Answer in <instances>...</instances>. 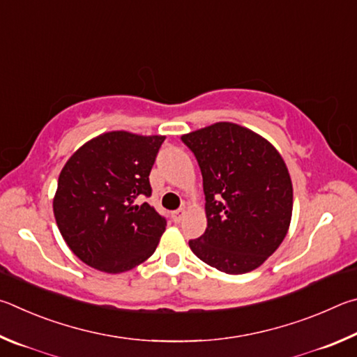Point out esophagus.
Instances as JSON below:
<instances>
[{
	"label": "esophagus",
	"mask_w": 357,
	"mask_h": 357,
	"mask_svg": "<svg viewBox=\"0 0 357 357\" xmlns=\"http://www.w3.org/2000/svg\"><path fill=\"white\" fill-rule=\"evenodd\" d=\"M185 215H186V210L185 208H180V210H175V211H172V220H174V222H180L185 218Z\"/></svg>",
	"instance_id": "obj_1"
}]
</instances>
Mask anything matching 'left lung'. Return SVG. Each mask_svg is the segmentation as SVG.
<instances>
[{"mask_svg": "<svg viewBox=\"0 0 357 357\" xmlns=\"http://www.w3.org/2000/svg\"><path fill=\"white\" fill-rule=\"evenodd\" d=\"M202 172L207 229L190 241L205 264L227 274L264 265L290 229L293 186L273 144L234 122L182 135Z\"/></svg>", "mask_w": 357, "mask_h": 357, "instance_id": "left-lung-1", "label": "left lung"}]
</instances>
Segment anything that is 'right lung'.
Wrapping results in <instances>:
<instances>
[{"mask_svg": "<svg viewBox=\"0 0 357 357\" xmlns=\"http://www.w3.org/2000/svg\"><path fill=\"white\" fill-rule=\"evenodd\" d=\"M162 135L114 130L84 142L62 167L53 213L62 238L83 264L119 274L155 252L166 221L152 205L149 174Z\"/></svg>", "mask_w": 357, "mask_h": 357, "instance_id": "obj_1", "label": "right lung"}]
</instances>
